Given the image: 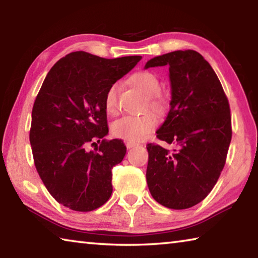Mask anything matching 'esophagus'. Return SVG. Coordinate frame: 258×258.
<instances>
[{"label":"esophagus","instance_id":"obj_1","mask_svg":"<svg viewBox=\"0 0 258 258\" xmlns=\"http://www.w3.org/2000/svg\"><path fill=\"white\" fill-rule=\"evenodd\" d=\"M135 146H137V143H133V142H126V148H127V149H131V148H134Z\"/></svg>","mask_w":258,"mask_h":258}]
</instances>
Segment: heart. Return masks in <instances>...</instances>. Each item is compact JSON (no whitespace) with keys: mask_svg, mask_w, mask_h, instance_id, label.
<instances>
[{"mask_svg":"<svg viewBox=\"0 0 258 258\" xmlns=\"http://www.w3.org/2000/svg\"><path fill=\"white\" fill-rule=\"evenodd\" d=\"M130 85L139 90L147 97L146 109L160 115L166 109V100L159 93L160 81L156 74L148 71L134 73L128 78ZM118 85L112 84L104 95V109L109 116H116L118 113ZM157 119L152 113L132 117L125 116L116 120L111 126V133L115 138L125 140L128 142H139L155 130Z\"/></svg>","mask_w":258,"mask_h":258,"instance_id":"heart-1","label":"heart"}]
</instances>
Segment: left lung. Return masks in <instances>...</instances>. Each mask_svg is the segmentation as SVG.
<instances>
[{
	"label": "left lung",
	"mask_w": 258,
	"mask_h": 258,
	"mask_svg": "<svg viewBox=\"0 0 258 258\" xmlns=\"http://www.w3.org/2000/svg\"><path fill=\"white\" fill-rule=\"evenodd\" d=\"M169 67L171 109L157 138L176 149L148 143L147 183L157 203L186 209L207 197L225 165L232 138L229 100L204 56L174 51L149 60L146 68Z\"/></svg>",
	"instance_id": "8db88e82"
}]
</instances>
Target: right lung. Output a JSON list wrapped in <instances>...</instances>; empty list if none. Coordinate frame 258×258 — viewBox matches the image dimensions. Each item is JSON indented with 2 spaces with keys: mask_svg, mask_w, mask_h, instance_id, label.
<instances>
[{
  "mask_svg": "<svg viewBox=\"0 0 258 258\" xmlns=\"http://www.w3.org/2000/svg\"><path fill=\"white\" fill-rule=\"evenodd\" d=\"M141 58L104 59L76 51L47 73L33 106L29 141L38 175L64 207L91 212L110 198L112 167L123 160L126 147L121 140L104 139V95ZM95 142L99 147L87 152Z\"/></svg>",
  "mask_w": 258,
  "mask_h": 258,
  "instance_id": "add662e5",
  "label": "right lung"
}]
</instances>
